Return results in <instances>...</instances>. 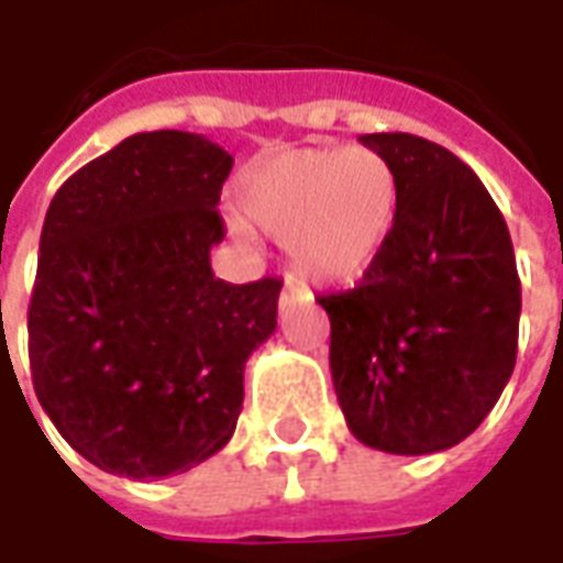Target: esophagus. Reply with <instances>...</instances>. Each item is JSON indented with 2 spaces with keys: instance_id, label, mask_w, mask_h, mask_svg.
I'll list each match as a JSON object with an SVG mask.
<instances>
[{
  "instance_id": "obj_1",
  "label": "esophagus",
  "mask_w": 563,
  "mask_h": 563,
  "mask_svg": "<svg viewBox=\"0 0 563 563\" xmlns=\"http://www.w3.org/2000/svg\"><path fill=\"white\" fill-rule=\"evenodd\" d=\"M301 298H305V289H298V286H292V283H286L280 292V313H286V310H289L295 301H301Z\"/></svg>"
}]
</instances>
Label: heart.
I'll list each match as a JSON object with an SVG mask.
<instances>
[{"label":"heart","instance_id":"heart-1","mask_svg":"<svg viewBox=\"0 0 563 563\" xmlns=\"http://www.w3.org/2000/svg\"><path fill=\"white\" fill-rule=\"evenodd\" d=\"M246 225L286 241L298 277L350 289L386 256L404 210L401 172L377 150L301 147L238 186Z\"/></svg>","mask_w":563,"mask_h":563}]
</instances>
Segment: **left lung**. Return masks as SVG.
<instances>
[{
	"label": "left lung",
	"instance_id": "1",
	"mask_svg": "<svg viewBox=\"0 0 563 563\" xmlns=\"http://www.w3.org/2000/svg\"><path fill=\"white\" fill-rule=\"evenodd\" d=\"M358 141L401 172L404 210L377 268L319 298L331 379L355 440L431 455L471 437L512 377L516 253L504 213L455 153L407 132Z\"/></svg>",
	"mask_w": 563,
	"mask_h": 563
}]
</instances>
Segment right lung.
I'll use <instances>...</instances> for the list:
<instances>
[{
	"instance_id": "obj_1",
	"label": "right lung",
	"mask_w": 563,
	"mask_h": 563,
	"mask_svg": "<svg viewBox=\"0 0 563 563\" xmlns=\"http://www.w3.org/2000/svg\"><path fill=\"white\" fill-rule=\"evenodd\" d=\"M232 156L162 129L120 141L59 186L30 301L32 386L68 446L159 479L220 452L244 365L277 329V277L210 271Z\"/></svg>"
}]
</instances>
